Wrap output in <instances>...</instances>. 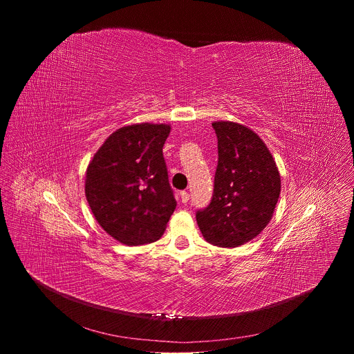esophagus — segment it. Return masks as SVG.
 Segmentation results:
<instances>
[{
	"label": "esophagus",
	"instance_id": "1",
	"mask_svg": "<svg viewBox=\"0 0 354 354\" xmlns=\"http://www.w3.org/2000/svg\"><path fill=\"white\" fill-rule=\"evenodd\" d=\"M180 201H182V203L185 205V203H187V201H189V193L187 192H180Z\"/></svg>",
	"mask_w": 354,
	"mask_h": 354
}]
</instances>
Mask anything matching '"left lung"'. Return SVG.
<instances>
[{
    "instance_id": "1",
    "label": "left lung",
    "mask_w": 354,
    "mask_h": 354,
    "mask_svg": "<svg viewBox=\"0 0 354 354\" xmlns=\"http://www.w3.org/2000/svg\"><path fill=\"white\" fill-rule=\"evenodd\" d=\"M218 164L210 205L196 213L203 238L235 248L258 236L273 217L281 180L262 138L234 122H214Z\"/></svg>"
}]
</instances>
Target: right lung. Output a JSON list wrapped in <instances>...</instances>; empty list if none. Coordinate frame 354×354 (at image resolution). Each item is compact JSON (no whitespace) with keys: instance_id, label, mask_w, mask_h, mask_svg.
<instances>
[{"instance_id":"obj_1","label":"right lung","mask_w":354,"mask_h":354,"mask_svg":"<svg viewBox=\"0 0 354 354\" xmlns=\"http://www.w3.org/2000/svg\"><path fill=\"white\" fill-rule=\"evenodd\" d=\"M169 133V124L120 127L86 168L85 196L92 214L124 245L160 239L176 207L162 156Z\"/></svg>"}]
</instances>
